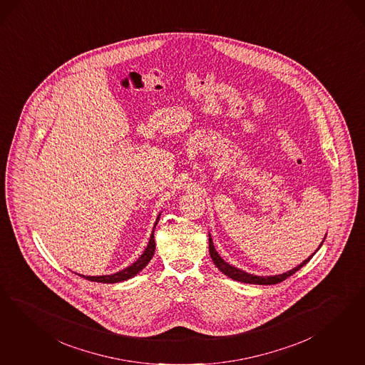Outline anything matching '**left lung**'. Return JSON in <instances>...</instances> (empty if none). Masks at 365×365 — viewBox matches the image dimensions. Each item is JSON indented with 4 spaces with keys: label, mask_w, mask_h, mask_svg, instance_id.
Returning a JSON list of instances; mask_svg holds the SVG:
<instances>
[{
    "label": "left lung",
    "mask_w": 365,
    "mask_h": 365,
    "mask_svg": "<svg viewBox=\"0 0 365 365\" xmlns=\"http://www.w3.org/2000/svg\"><path fill=\"white\" fill-rule=\"evenodd\" d=\"M325 237H327V235H325ZM325 237H324V240H325ZM324 240L321 242L319 247L322 246ZM319 247H318L309 258L305 259L301 264H298L294 269H292V270L287 271V272H283V274H278V275H266V277H263V275L250 274V272L240 270V269H237L235 266L227 263V262L217 254L216 248L213 246V242H212L211 234H210V255H211L215 266H216L219 270L222 271L224 275H227L228 278H231V279H234V281H237V282L251 283V284H275V283L282 282L286 278H289L290 275H293V274L299 270V269H302L306 263H307L310 259L313 258V255L317 252Z\"/></svg>",
    "instance_id": "8db88e82"
}]
</instances>
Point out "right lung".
Here are the masks:
<instances>
[{
  "mask_svg": "<svg viewBox=\"0 0 365 365\" xmlns=\"http://www.w3.org/2000/svg\"><path fill=\"white\" fill-rule=\"evenodd\" d=\"M160 216H161V213H158V216H157V219H155V223H154L153 225V231H152V235H150L148 246L145 248V251L142 252L141 257L137 259L133 264H130V266H128V267L123 269V270L118 271L115 274H110V275H94V277H91V275H87V277H86V275H81V274H79V275L83 277V278H86V279H88V281H91V282L101 283L123 282V281H128L130 278L135 277L140 271L145 269V266L150 262V259L153 258L154 250H155L154 228H155V225H157L158 220H160Z\"/></svg>",
  "mask_w": 365,
  "mask_h": 365,
  "instance_id": "1",
  "label": "right lung"
}]
</instances>
